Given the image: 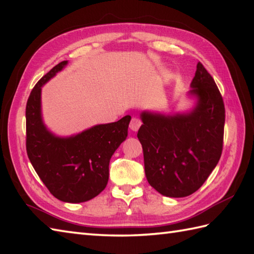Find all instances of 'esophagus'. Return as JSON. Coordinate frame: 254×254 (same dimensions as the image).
Masks as SVG:
<instances>
[{
	"mask_svg": "<svg viewBox=\"0 0 254 254\" xmlns=\"http://www.w3.org/2000/svg\"><path fill=\"white\" fill-rule=\"evenodd\" d=\"M141 120H139L138 118H132V120L130 122V128L132 131H137L139 127H141Z\"/></svg>",
	"mask_w": 254,
	"mask_h": 254,
	"instance_id": "34e87169",
	"label": "esophagus"
}]
</instances>
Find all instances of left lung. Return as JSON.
<instances>
[{
  "instance_id": "1",
  "label": "left lung",
  "mask_w": 254,
  "mask_h": 254,
  "mask_svg": "<svg viewBox=\"0 0 254 254\" xmlns=\"http://www.w3.org/2000/svg\"><path fill=\"white\" fill-rule=\"evenodd\" d=\"M188 95L196 102L175 115L143 111L137 137L145 175L156 191L185 197L197 191L218 164L223 150L225 107L213 77L197 63Z\"/></svg>"
}]
</instances>
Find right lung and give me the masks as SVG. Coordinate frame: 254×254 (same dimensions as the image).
Masks as SVG:
<instances>
[{
    "instance_id": "1",
    "label": "right lung",
    "mask_w": 254,
    "mask_h": 254,
    "mask_svg": "<svg viewBox=\"0 0 254 254\" xmlns=\"http://www.w3.org/2000/svg\"><path fill=\"white\" fill-rule=\"evenodd\" d=\"M59 63L31 90L26 106V149L30 163L53 196L82 203L104 191L109 179L111 156L127 136L130 116L97 124L72 136H57L42 120L41 88L62 71Z\"/></svg>"
}]
</instances>
